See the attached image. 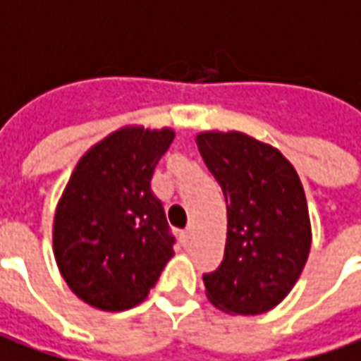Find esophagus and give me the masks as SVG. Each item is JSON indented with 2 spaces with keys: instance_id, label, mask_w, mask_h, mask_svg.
<instances>
[{
  "instance_id": "1",
  "label": "esophagus",
  "mask_w": 361,
  "mask_h": 361,
  "mask_svg": "<svg viewBox=\"0 0 361 361\" xmlns=\"http://www.w3.org/2000/svg\"><path fill=\"white\" fill-rule=\"evenodd\" d=\"M181 244H183V246H188L189 244V238H191V226H189L188 231H183V233H181Z\"/></svg>"
}]
</instances>
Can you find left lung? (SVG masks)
<instances>
[{
  "label": "left lung",
  "instance_id": "left-lung-1",
  "mask_svg": "<svg viewBox=\"0 0 361 361\" xmlns=\"http://www.w3.org/2000/svg\"><path fill=\"white\" fill-rule=\"evenodd\" d=\"M197 148L226 201L224 258L203 276L207 299L233 314H262L293 289L311 250L303 183L277 148L238 130L199 133Z\"/></svg>",
  "mask_w": 361,
  "mask_h": 361
}]
</instances>
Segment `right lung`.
I'll return each instance as SVG.
<instances>
[{
  "label": "right lung",
  "mask_w": 361,
  "mask_h": 361,
  "mask_svg": "<svg viewBox=\"0 0 361 361\" xmlns=\"http://www.w3.org/2000/svg\"><path fill=\"white\" fill-rule=\"evenodd\" d=\"M172 128L123 127L75 164L58 201V269L84 303L127 311L142 303L173 256V236L150 180Z\"/></svg>",
  "instance_id": "right-lung-1"
}]
</instances>
